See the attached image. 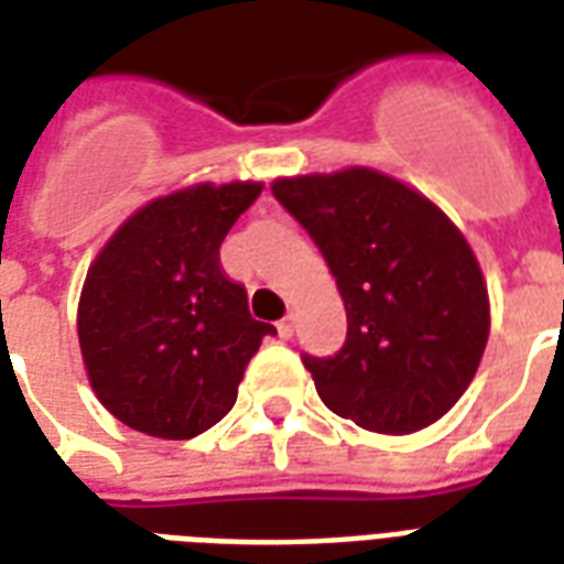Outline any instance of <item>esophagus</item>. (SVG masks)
Segmentation results:
<instances>
[{
  "label": "esophagus",
  "mask_w": 564,
  "mask_h": 564,
  "mask_svg": "<svg viewBox=\"0 0 564 564\" xmlns=\"http://www.w3.org/2000/svg\"><path fill=\"white\" fill-rule=\"evenodd\" d=\"M278 335H281V340H290V337L295 335L293 316H286V319H281V323H278Z\"/></svg>",
  "instance_id": "34e87169"
}]
</instances>
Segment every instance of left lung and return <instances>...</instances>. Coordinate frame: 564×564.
Wrapping results in <instances>:
<instances>
[{"label":"left lung","instance_id":"1","mask_svg":"<svg viewBox=\"0 0 564 564\" xmlns=\"http://www.w3.org/2000/svg\"><path fill=\"white\" fill-rule=\"evenodd\" d=\"M271 194L323 250L346 307L335 356H307L340 419L412 433L469 388L490 335L481 269L431 199L373 170L278 178Z\"/></svg>","mask_w":564,"mask_h":564}]
</instances>
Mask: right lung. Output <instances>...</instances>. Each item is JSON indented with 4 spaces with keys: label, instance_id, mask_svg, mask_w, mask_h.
Segmentation results:
<instances>
[{
    "label": "right lung",
    "instance_id": "right-lung-1",
    "mask_svg": "<svg viewBox=\"0 0 564 564\" xmlns=\"http://www.w3.org/2000/svg\"><path fill=\"white\" fill-rule=\"evenodd\" d=\"M262 185H199L140 208L91 262L77 335L89 382L133 431L191 440L236 403L274 325L220 265V241Z\"/></svg>",
    "mask_w": 564,
    "mask_h": 564
}]
</instances>
